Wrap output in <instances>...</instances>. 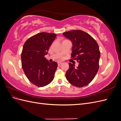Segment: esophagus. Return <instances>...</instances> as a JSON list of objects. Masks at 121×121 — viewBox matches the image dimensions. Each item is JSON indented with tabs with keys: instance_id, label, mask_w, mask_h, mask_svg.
<instances>
[{
	"instance_id": "esophagus-1",
	"label": "esophagus",
	"mask_w": 121,
	"mask_h": 121,
	"mask_svg": "<svg viewBox=\"0 0 121 121\" xmlns=\"http://www.w3.org/2000/svg\"><path fill=\"white\" fill-rule=\"evenodd\" d=\"M57 64H58V65H60L62 64V63H61V62H60V61H58V63H57Z\"/></svg>"
}]
</instances>
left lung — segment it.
Returning <instances> with one entry per match:
<instances>
[{"instance_id":"1","label":"left lung","mask_w":121,"mask_h":121,"mask_svg":"<svg viewBox=\"0 0 121 121\" xmlns=\"http://www.w3.org/2000/svg\"><path fill=\"white\" fill-rule=\"evenodd\" d=\"M63 35L72 42V57L77 60L78 67L69 63L66 78L73 85L85 86L92 81L99 69L100 52L96 41L86 32L73 30L63 33Z\"/></svg>"}]
</instances>
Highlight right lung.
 I'll list each match as a JSON object with an SVG mask.
<instances>
[{
  "label": "right lung",
  "mask_w": 121,
  "mask_h": 121,
  "mask_svg": "<svg viewBox=\"0 0 121 121\" xmlns=\"http://www.w3.org/2000/svg\"><path fill=\"white\" fill-rule=\"evenodd\" d=\"M56 35L41 32L29 38L21 54L22 67L26 76L34 85L44 87L52 82L57 63H49L45 57Z\"/></svg>",
  "instance_id": "right-lung-1"
}]
</instances>
